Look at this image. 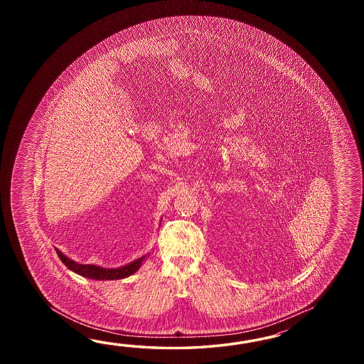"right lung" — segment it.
I'll return each instance as SVG.
<instances>
[{
  "instance_id": "obj_1",
  "label": "right lung",
  "mask_w": 364,
  "mask_h": 364,
  "mask_svg": "<svg viewBox=\"0 0 364 364\" xmlns=\"http://www.w3.org/2000/svg\"><path fill=\"white\" fill-rule=\"evenodd\" d=\"M55 252L58 257L61 259L62 263L65 264L70 271L77 273L82 277L87 279H99V281H107V279H126L129 276H132V273L139 269L143 262L147 259V256L144 255L134 260L132 263L126 264L118 268H102L100 265H93V264H79L74 260H71L70 257L62 254L58 248H55Z\"/></svg>"
}]
</instances>
